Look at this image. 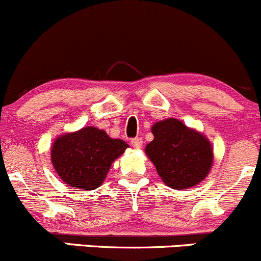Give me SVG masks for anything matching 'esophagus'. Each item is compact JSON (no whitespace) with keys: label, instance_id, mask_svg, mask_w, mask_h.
<instances>
[{"label":"esophagus","instance_id":"obj_1","mask_svg":"<svg viewBox=\"0 0 261 261\" xmlns=\"http://www.w3.org/2000/svg\"><path fill=\"white\" fill-rule=\"evenodd\" d=\"M132 147L134 148V149H141L142 145H143V139L142 138H134L132 139Z\"/></svg>","mask_w":261,"mask_h":261}]
</instances>
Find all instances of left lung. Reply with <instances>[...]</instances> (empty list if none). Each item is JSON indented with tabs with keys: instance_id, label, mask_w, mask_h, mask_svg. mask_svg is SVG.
<instances>
[{
	"instance_id": "left-lung-1",
	"label": "left lung",
	"mask_w": 261,
	"mask_h": 261,
	"mask_svg": "<svg viewBox=\"0 0 261 261\" xmlns=\"http://www.w3.org/2000/svg\"><path fill=\"white\" fill-rule=\"evenodd\" d=\"M152 133L154 139L145 145V154L165 186L188 189L206 178L214 153L205 134L175 118L154 123Z\"/></svg>"
}]
</instances>
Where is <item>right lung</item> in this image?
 <instances>
[{
  "label": "right lung",
  "instance_id": "right-lung-1",
  "mask_svg": "<svg viewBox=\"0 0 261 261\" xmlns=\"http://www.w3.org/2000/svg\"><path fill=\"white\" fill-rule=\"evenodd\" d=\"M128 147L122 139L111 138L91 125L57 137L51 148V162L69 187L93 190L102 186L112 163Z\"/></svg>",
  "mask_w": 261,
  "mask_h": 261
}]
</instances>
